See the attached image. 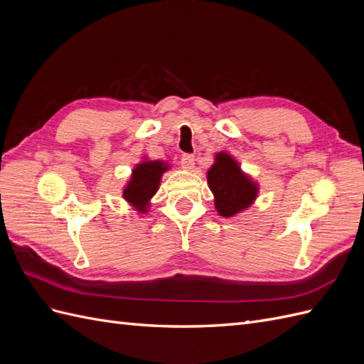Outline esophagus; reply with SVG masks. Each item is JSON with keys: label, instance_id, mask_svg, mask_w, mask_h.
I'll list each match as a JSON object with an SVG mask.
<instances>
[{"label": "esophagus", "instance_id": "obj_1", "mask_svg": "<svg viewBox=\"0 0 364 364\" xmlns=\"http://www.w3.org/2000/svg\"><path fill=\"white\" fill-rule=\"evenodd\" d=\"M182 167L186 168V170H193L194 168V156L190 155V153H185V155H182Z\"/></svg>", "mask_w": 364, "mask_h": 364}]
</instances>
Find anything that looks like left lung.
Masks as SVG:
<instances>
[{"label":"left lung","instance_id":"left-lung-1","mask_svg":"<svg viewBox=\"0 0 364 364\" xmlns=\"http://www.w3.org/2000/svg\"><path fill=\"white\" fill-rule=\"evenodd\" d=\"M209 188L215 196V208L223 217H230L247 208L257 196V185L240 171L238 164L226 153H218L208 171Z\"/></svg>","mask_w":364,"mask_h":364}]
</instances>
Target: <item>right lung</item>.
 <instances>
[{"instance_id":"right-lung-1","label":"right lung","mask_w":364,"mask_h":364,"mask_svg":"<svg viewBox=\"0 0 364 364\" xmlns=\"http://www.w3.org/2000/svg\"><path fill=\"white\" fill-rule=\"evenodd\" d=\"M167 170L162 167V162H144L139 164L132 174V181L124 190V199L134 203L139 211H144L150 197L156 193L161 174Z\"/></svg>"}]
</instances>
